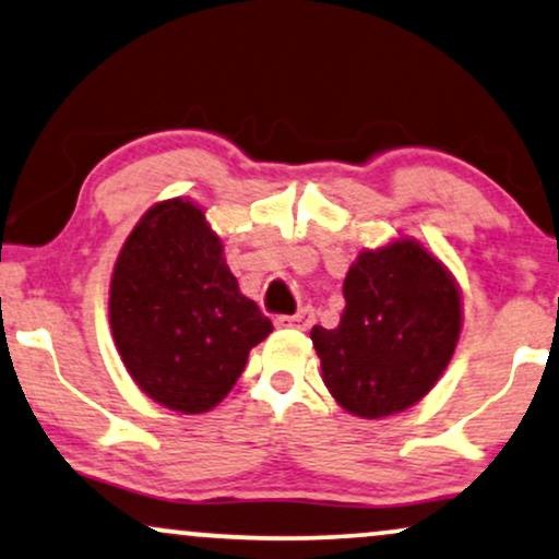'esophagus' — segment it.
<instances>
[{
	"label": "esophagus",
	"mask_w": 559,
	"mask_h": 559,
	"mask_svg": "<svg viewBox=\"0 0 559 559\" xmlns=\"http://www.w3.org/2000/svg\"><path fill=\"white\" fill-rule=\"evenodd\" d=\"M313 321H316L313 308L311 306H302L293 316H280L277 326L280 329H300V332H306V329L313 326Z\"/></svg>",
	"instance_id": "esophagus-1"
}]
</instances>
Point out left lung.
<instances>
[{
	"label": "left lung",
	"mask_w": 559,
	"mask_h": 559,
	"mask_svg": "<svg viewBox=\"0 0 559 559\" xmlns=\"http://www.w3.org/2000/svg\"><path fill=\"white\" fill-rule=\"evenodd\" d=\"M342 321L313 326L321 378L342 409L381 419L415 406L456 353L459 282L415 238L362 248L344 277Z\"/></svg>",
	"instance_id": "obj_1"
}]
</instances>
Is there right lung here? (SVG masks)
Instances as JSON below:
<instances>
[{
    "instance_id": "right-lung-1",
    "label": "right lung",
    "mask_w": 559,
    "mask_h": 559,
    "mask_svg": "<svg viewBox=\"0 0 559 559\" xmlns=\"http://www.w3.org/2000/svg\"><path fill=\"white\" fill-rule=\"evenodd\" d=\"M114 344L132 381L165 409H215L272 321L240 293L223 240L191 199L150 206L123 240L108 287Z\"/></svg>"
}]
</instances>
